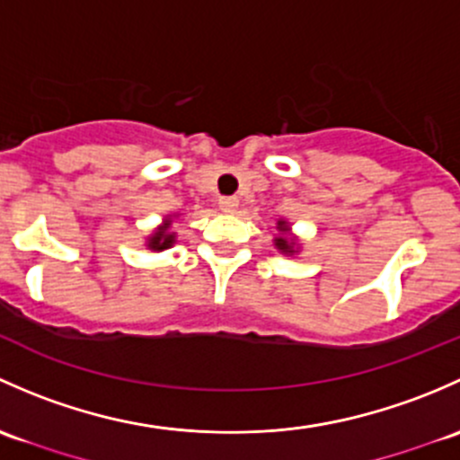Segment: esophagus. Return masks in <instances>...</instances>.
I'll list each match as a JSON object with an SVG mask.
<instances>
[{"instance_id":"34e87169","label":"esophagus","mask_w":460,"mask_h":460,"mask_svg":"<svg viewBox=\"0 0 460 460\" xmlns=\"http://www.w3.org/2000/svg\"><path fill=\"white\" fill-rule=\"evenodd\" d=\"M219 208H221V212H226V215H232V212H236V208H239V199H236V197H221L219 199Z\"/></svg>"}]
</instances>
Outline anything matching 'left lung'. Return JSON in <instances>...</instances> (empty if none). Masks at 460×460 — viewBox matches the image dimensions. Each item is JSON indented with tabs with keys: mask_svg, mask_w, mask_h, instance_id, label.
<instances>
[{
	"mask_svg": "<svg viewBox=\"0 0 460 460\" xmlns=\"http://www.w3.org/2000/svg\"><path fill=\"white\" fill-rule=\"evenodd\" d=\"M277 230H279V234L274 236V245H277L279 252H283V254L299 252L296 239H292V236H290V226H288V221L279 219L277 221Z\"/></svg>",
	"mask_w": 460,
	"mask_h": 460,
	"instance_id": "obj_1",
	"label": "left lung"
}]
</instances>
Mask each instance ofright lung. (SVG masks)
I'll return each instance as SVG.
<instances>
[{"instance_id": "obj_1", "label": "right lung", "mask_w": 460, "mask_h": 460, "mask_svg": "<svg viewBox=\"0 0 460 460\" xmlns=\"http://www.w3.org/2000/svg\"><path fill=\"white\" fill-rule=\"evenodd\" d=\"M170 224H172V221H170V217H165L164 224H161L159 228L148 236V243H146V245H148L150 250H155V252H161V250L172 248L174 232H170Z\"/></svg>"}]
</instances>
